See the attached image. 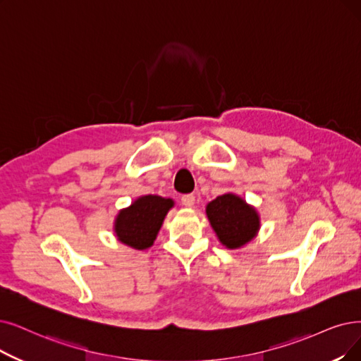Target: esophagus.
I'll return each instance as SVG.
<instances>
[{
	"label": "esophagus",
	"mask_w": 361,
	"mask_h": 361,
	"mask_svg": "<svg viewBox=\"0 0 361 361\" xmlns=\"http://www.w3.org/2000/svg\"><path fill=\"white\" fill-rule=\"evenodd\" d=\"M180 201H182V204H183L185 207H194V204H195V197H194L192 194H186V195H183V197L180 198Z\"/></svg>",
	"instance_id": "1"
}]
</instances>
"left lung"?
Returning <instances> with one entry per match:
<instances>
[{"mask_svg":"<svg viewBox=\"0 0 361 361\" xmlns=\"http://www.w3.org/2000/svg\"><path fill=\"white\" fill-rule=\"evenodd\" d=\"M206 216L219 243L229 250L249 244L261 229V216L243 197L226 192L206 206Z\"/></svg>","mask_w":361,"mask_h":361,"instance_id":"left-lung-1","label":"left lung"}]
</instances>
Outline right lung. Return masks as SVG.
Here are the masks:
<instances>
[{
    "instance_id": "right-lung-1",
    "label": "right lung",
    "mask_w": 361,
    "mask_h": 361,
    "mask_svg": "<svg viewBox=\"0 0 361 361\" xmlns=\"http://www.w3.org/2000/svg\"><path fill=\"white\" fill-rule=\"evenodd\" d=\"M175 201L160 195H142L121 209L114 221V235L135 250L149 249Z\"/></svg>"
}]
</instances>
